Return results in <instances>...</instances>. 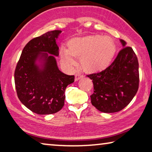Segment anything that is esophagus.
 <instances>
[{"instance_id":"34e87169","label":"esophagus","mask_w":152,"mask_h":152,"mask_svg":"<svg viewBox=\"0 0 152 152\" xmlns=\"http://www.w3.org/2000/svg\"><path fill=\"white\" fill-rule=\"evenodd\" d=\"M83 77H84V75H83V74H76V75H75V81L78 80L79 79L82 78H83Z\"/></svg>"}]
</instances>
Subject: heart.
<instances>
[{
	"instance_id": "1",
	"label": "heart",
	"mask_w": 152,
	"mask_h": 152,
	"mask_svg": "<svg viewBox=\"0 0 152 152\" xmlns=\"http://www.w3.org/2000/svg\"><path fill=\"white\" fill-rule=\"evenodd\" d=\"M115 52L116 47L110 38L92 35L69 41L67 50L61 53V57L63 63L71 66L75 64L74 58H80L84 71L94 73L109 65Z\"/></svg>"
}]
</instances>
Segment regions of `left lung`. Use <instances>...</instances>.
<instances>
[{
  "mask_svg": "<svg viewBox=\"0 0 152 152\" xmlns=\"http://www.w3.org/2000/svg\"><path fill=\"white\" fill-rule=\"evenodd\" d=\"M107 68L87 75L94 84L91 102L99 111L111 113L124 109L132 101L139 86V61L133 49L126 46Z\"/></svg>",
  "mask_w": 152,
  "mask_h": 152,
  "instance_id": "left-lung-1",
  "label": "left lung"
}]
</instances>
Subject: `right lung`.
<instances>
[{"mask_svg": "<svg viewBox=\"0 0 152 152\" xmlns=\"http://www.w3.org/2000/svg\"><path fill=\"white\" fill-rule=\"evenodd\" d=\"M61 31H48L31 39L23 48L14 72L18 97L31 111L39 115L56 113L64 106L65 90L74 83V76L58 69L55 56L59 54L56 39ZM48 52L53 54L48 56ZM44 57V69L35 65L39 56Z\"/></svg>", "mask_w": 152, "mask_h": 152, "instance_id": "obj_1", "label": "right lung"}]
</instances>
